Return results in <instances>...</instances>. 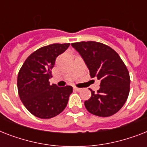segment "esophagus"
Wrapping results in <instances>:
<instances>
[{
  "mask_svg": "<svg viewBox=\"0 0 147 147\" xmlns=\"http://www.w3.org/2000/svg\"><path fill=\"white\" fill-rule=\"evenodd\" d=\"M73 89L75 90V91H76V92H80L81 91V88H78L77 87H74Z\"/></svg>",
  "mask_w": 147,
  "mask_h": 147,
  "instance_id": "34e87169",
  "label": "esophagus"
}]
</instances>
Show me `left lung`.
Segmentation results:
<instances>
[{
  "instance_id": "left-lung-1",
  "label": "left lung",
  "mask_w": 147,
  "mask_h": 147,
  "mask_svg": "<svg viewBox=\"0 0 147 147\" xmlns=\"http://www.w3.org/2000/svg\"><path fill=\"white\" fill-rule=\"evenodd\" d=\"M85 61L92 78L100 81V88L85 101L88 111L99 117L116 114L125 104L130 92V78L125 64L107 45L94 41L71 43Z\"/></svg>"
}]
</instances>
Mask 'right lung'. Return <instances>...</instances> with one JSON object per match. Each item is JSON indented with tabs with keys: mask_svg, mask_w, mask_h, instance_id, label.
<instances>
[{
	"mask_svg": "<svg viewBox=\"0 0 147 147\" xmlns=\"http://www.w3.org/2000/svg\"><path fill=\"white\" fill-rule=\"evenodd\" d=\"M70 43H54L41 47L28 56L17 76L20 98L26 108L39 118L49 119L65 108L71 86L50 85L51 70L58 55L68 49Z\"/></svg>",
	"mask_w": 147,
	"mask_h": 147,
	"instance_id": "1",
	"label": "right lung"
}]
</instances>
